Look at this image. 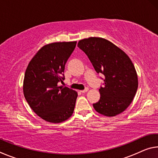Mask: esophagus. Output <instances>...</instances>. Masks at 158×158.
Instances as JSON below:
<instances>
[{"mask_svg": "<svg viewBox=\"0 0 158 158\" xmlns=\"http://www.w3.org/2000/svg\"><path fill=\"white\" fill-rule=\"evenodd\" d=\"M88 90H89V89L88 88H85L84 90H80V92L82 93H86Z\"/></svg>", "mask_w": 158, "mask_h": 158, "instance_id": "esophagus-1", "label": "esophagus"}]
</instances>
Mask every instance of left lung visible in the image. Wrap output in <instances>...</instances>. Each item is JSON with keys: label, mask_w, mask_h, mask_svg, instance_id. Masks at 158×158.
<instances>
[{"label": "left lung", "mask_w": 158, "mask_h": 158, "mask_svg": "<svg viewBox=\"0 0 158 158\" xmlns=\"http://www.w3.org/2000/svg\"><path fill=\"white\" fill-rule=\"evenodd\" d=\"M95 71L105 75L104 86L99 91L100 98L93 104L99 114L115 116L122 113L132 102L138 88L135 66L123 51L107 40L91 37L79 41Z\"/></svg>", "instance_id": "1"}]
</instances>
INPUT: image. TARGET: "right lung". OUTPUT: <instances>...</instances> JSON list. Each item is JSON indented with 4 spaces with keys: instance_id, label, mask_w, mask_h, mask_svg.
Masks as SVG:
<instances>
[{
    "instance_id": "obj_1",
    "label": "right lung",
    "mask_w": 158,
    "mask_h": 158,
    "mask_svg": "<svg viewBox=\"0 0 158 158\" xmlns=\"http://www.w3.org/2000/svg\"><path fill=\"white\" fill-rule=\"evenodd\" d=\"M76 44L74 41L44 45L26 68L23 95L35 113L47 122L62 123L73 114L78 94L58 83L64 80L65 63Z\"/></svg>"
}]
</instances>
